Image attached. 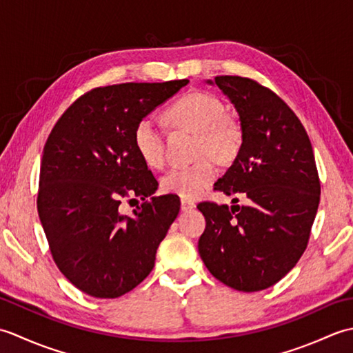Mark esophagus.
<instances>
[{"label": "esophagus", "mask_w": 353, "mask_h": 353, "mask_svg": "<svg viewBox=\"0 0 353 353\" xmlns=\"http://www.w3.org/2000/svg\"><path fill=\"white\" fill-rule=\"evenodd\" d=\"M194 208H196V205H194V201L186 200V199L181 200V209H182L183 212H188V211H191V209H194Z\"/></svg>", "instance_id": "34e87169"}]
</instances>
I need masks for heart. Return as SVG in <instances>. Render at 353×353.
<instances>
[{
  "mask_svg": "<svg viewBox=\"0 0 353 353\" xmlns=\"http://www.w3.org/2000/svg\"><path fill=\"white\" fill-rule=\"evenodd\" d=\"M170 121L197 134L196 162L168 170L161 179V188L182 199H196L216 174L214 159L230 162L243 144V129L234 117L224 114V104L215 95L192 91L182 95L167 110ZM133 144L148 167H162L163 139L153 118H141L133 129ZM212 156L209 157L208 154Z\"/></svg>",
  "mask_w": 353,
  "mask_h": 353,
  "instance_id": "heart-1",
  "label": "heart"
}]
</instances>
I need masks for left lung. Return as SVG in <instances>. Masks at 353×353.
I'll list each match as a JSON object with an SVG mask.
<instances>
[{
  "instance_id": "left-lung-1",
  "label": "left lung",
  "mask_w": 353,
  "mask_h": 353,
  "mask_svg": "<svg viewBox=\"0 0 353 353\" xmlns=\"http://www.w3.org/2000/svg\"><path fill=\"white\" fill-rule=\"evenodd\" d=\"M238 112L243 144L214 185L241 194L245 206L205 201L197 208L206 229L201 261L214 277L238 291H261L297 264L320 201L319 172L308 133L294 112L270 89L236 76L206 80Z\"/></svg>"
}]
</instances>
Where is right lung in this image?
<instances>
[{
	"mask_svg": "<svg viewBox=\"0 0 353 353\" xmlns=\"http://www.w3.org/2000/svg\"><path fill=\"white\" fill-rule=\"evenodd\" d=\"M190 80L97 88L72 103L45 142L37 212L56 265L74 287L97 299L132 291L152 272L156 250L181 209L133 144L141 118ZM145 203L129 217L121 199Z\"/></svg>",
	"mask_w": 353,
	"mask_h": 353,
	"instance_id": "obj_1",
	"label": "right lung"
}]
</instances>
